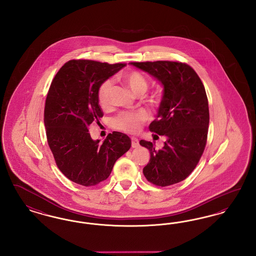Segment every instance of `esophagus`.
Instances as JSON below:
<instances>
[{"label":"esophagus","instance_id":"obj_1","mask_svg":"<svg viewBox=\"0 0 256 256\" xmlns=\"http://www.w3.org/2000/svg\"><path fill=\"white\" fill-rule=\"evenodd\" d=\"M138 146H139V141H138V139L135 138V137H132V148H137Z\"/></svg>","mask_w":256,"mask_h":256}]
</instances>
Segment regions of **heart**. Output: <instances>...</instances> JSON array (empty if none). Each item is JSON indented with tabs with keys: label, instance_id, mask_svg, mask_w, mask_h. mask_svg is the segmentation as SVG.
<instances>
[{
	"label": "heart",
	"instance_id": "1",
	"mask_svg": "<svg viewBox=\"0 0 256 256\" xmlns=\"http://www.w3.org/2000/svg\"><path fill=\"white\" fill-rule=\"evenodd\" d=\"M122 82L132 90L135 96H143L148 90V82L146 78L139 72H130L122 76ZM113 89V82L108 80L100 86L98 91V100L102 106H108L110 104L111 93ZM158 95L154 94L152 96L150 100L152 102H158ZM150 119V115L146 110H138L134 113H122L115 120L114 124L124 132H136L143 122Z\"/></svg>",
	"mask_w": 256,
	"mask_h": 256
}]
</instances>
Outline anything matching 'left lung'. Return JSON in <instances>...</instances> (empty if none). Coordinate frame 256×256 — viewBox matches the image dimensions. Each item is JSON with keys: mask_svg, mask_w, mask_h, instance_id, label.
<instances>
[{"mask_svg": "<svg viewBox=\"0 0 256 256\" xmlns=\"http://www.w3.org/2000/svg\"><path fill=\"white\" fill-rule=\"evenodd\" d=\"M163 86L156 119L150 130L167 140L161 150L141 140L150 154L143 174L150 182L169 186L184 180L195 169L206 145L209 108L204 86L187 64L174 61L130 62Z\"/></svg>", "mask_w": 256, "mask_h": 256, "instance_id": "1", "label": "left lung"}]
</instances>
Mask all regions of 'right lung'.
I'll return each mask as SVG.
<instances>
[{"label":"right lung","instance_id":"right-lung-1","mask_svg":"<svg viewBox=\"0 0 256 256\" xmlns=\"http://www.w3.org/2000/svg\"><path fill=\"white\" fill-rule=\"evenodd\" d=\"M126 64L70 60L56 74L46 98L44 124L50 148L61 172L73 182L93 186L106 180L116 160L132 146L126 134L113 132L93 140L89 126L98 122V91Z\"/></svg>","mask_w":256,"mask_h":256}]
</instances>
